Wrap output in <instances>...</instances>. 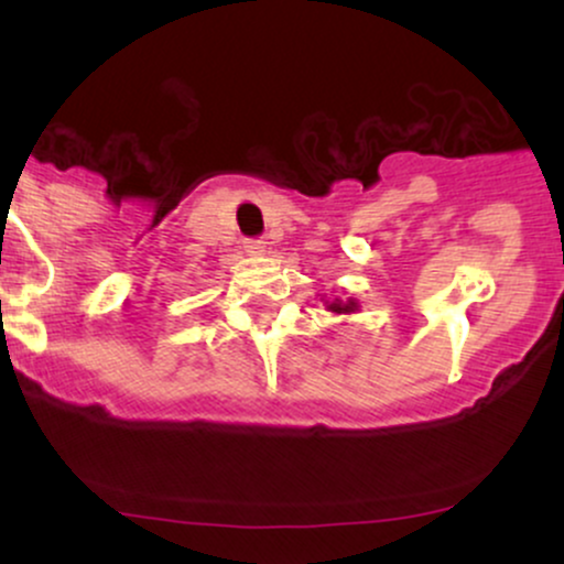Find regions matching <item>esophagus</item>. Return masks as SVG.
Here are the masks:
<instances>
[{
    "label": "esophagus",
    "instance_id": "obj_1",
    "mask_svg": "<svg viewBox=\"0 0 564 564\" xmlns=\"http://www.w3.org/2000/svg\"><path fill=\"white\" fill-rule=\"evenodd\" d=\"M243 249L249 251V254H260V251H264V241L262 238H246Z\"/></svg>",
    "mask_w": 564,
    "mask_h": 564
}]
</instances>
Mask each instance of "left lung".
Here are the masks:
<instances>
[{
    "mask_svg": "<svg viewBox=\"0 0 564 564\" xmlns=\"http://www.w3.org/2000/svg\"><path fill=\"white\" fill-rule=\"evenodd\" d=\"M328 310H332V313H352V310H355V302H347V304H341V302H332V304H328Z\"/></svg>",
    "mask_w": 564,
    "mask_h": 564,
    "instance_id": "1",
    "label": "left lung"
}]
</instances>
